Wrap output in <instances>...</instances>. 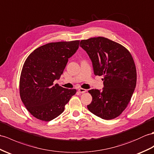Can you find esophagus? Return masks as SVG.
<instances>
[{
  "mask_svg": "<svg viewBox=\"0 0 154 154\" xmlns=\"http://www.w3.org/2000/svg\"><path fill=\"white\" fill-rule=\"evenodd\" d=\"M78 91H79V93H84L87 91V89H85L83 88H80V89H78Z\"/></svg>",
  "mask_w": 154,
  "mask_h": 154,
  "instance_id": "34e87169",
  "label": "esophagus"
}]
</instances>
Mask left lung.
<instances>
[{"label": "left lung", "instance_id": "8db88e82", "mask_svg": "<svg viewBox=\"0 0 154 154\" xmlns=\"http://www.w3.org/2000/svg\"><path fill=\"white\" fill-rule=\"evenodd\" d=\"M80 46L91 60L95 76H103V89H91L88 110L100 118H117L130 102L137 84L134 60L127 49L104 37L80 41Z\"/></svg>", "mask_w": 154, "mask_h": 154}]
</instances>
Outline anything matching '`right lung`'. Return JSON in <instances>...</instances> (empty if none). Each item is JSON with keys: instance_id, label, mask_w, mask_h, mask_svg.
I'll return each mask as SVG.
<instances>
[{"instance_id": "1", "label": "right lung", "mask_w": 154, "mask_h": 154, "mask_svg": "<svg viewBox=\"0 0 154 154\" xmlns=\"http://www.w3.org/2000/svg\"><path fill=\"white\" fill-rule=\"evenodd\" d=\"M80 40L48 43L34 50L25 60L20 80L22 102L34 117L50 122L65 110L75 89L55 84L69 58L76 53Z\"/></svg>"}]
</instances>
